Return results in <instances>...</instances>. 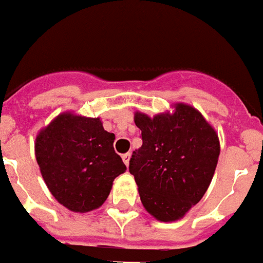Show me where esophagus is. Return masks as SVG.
Returning a JSON list of instances; mask_svg holds the SVG:
<instances>
[{
    "label": "esophagus",
    "instance_id": "obj_1",
    "mask_svg": "<svg viewBox=\"0 0 263 263\" xmlns=\"http://www.w3.org/2000/svg\"><path fill=\"white\" fill-rule=\"evenodd\" d=\"M121 158H123V161H124L125 165H129V159H131V153H127V154H123L121 155Z\"/></svg>",
    "mask_w": 263,
    "mask_h": 263
}]
</instances>
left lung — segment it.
Masks as SVG:
<instances>
[{"label":"left lung","mask_w":263,"mask_h":263,"mask_svg":"<svg viewBox=\"0 0 263 263\" xmlns=\"http://www.w3.org/2000/svg\"><path fill=\"white\" fill-rule=\"evenodd\" d=\"M134 121L143 144L132 153L129 173L140 201L157 220H180L212 181L220 154L217 132L200 110L183 102L154 117L136 110Z\"/></svg>","instance_id":"obj_1"}]
</instances>
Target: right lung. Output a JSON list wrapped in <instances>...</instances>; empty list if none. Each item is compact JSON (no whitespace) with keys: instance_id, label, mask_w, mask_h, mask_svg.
<instances>
[{"instance_id":"right-lung-1","label":"right lung","mask_w":263,"mask_h":263,"mask_svg":"<svg viewBox=\"0 0 263 263\" xmlns=\"http://www.w3.org/2000/svg\"><path fill=\"white\" fill-rule=\"evenodd\" d=\"M115 134L100 117L59 113L42 128L35 157L48 191L71 212L86 213L105 202L116 177L127 170L113 148Z\"/></svg>"}]
</instances>
